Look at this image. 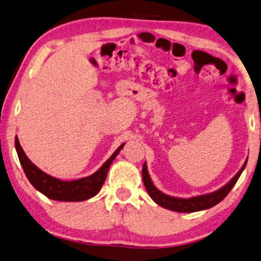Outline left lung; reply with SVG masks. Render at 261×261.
Wrapping results in <instances>:
<instances>
[{"label": "left lung", "mask_w": 261, "mask_h": 261, "mask_svg": "<svg viewBox=\"0 0 261 261\" xmlns=\"http://www.w3.org/2000/svg\"><path fill=\"white\" fill-rule=\"evenodd\" d=\"M247 163V160L245 163L243 164L241 170L234 174V177L231 178V180L225 184L224 186H222L215 192H212V193L202 194V195H196L192 196L189 199L184 198H176V196H171L161 192L157 187L153 185L150 176H149L148 169H147V163L143 164L142 168V179L143 184L146 186V190L148 194L150 195V198L155 201L157 204H160L161 207L170 209V211L178 212V213H194V212H200L204 211V209L214 207L215 204L221 202L228 193L231 191L234 184L237 182L238 178L241 177L243 171H244L245 166Z\"/></svg>", "instance_id": "8db88e82"}]
</instances>
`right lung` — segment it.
I'll return each mask as SVG.
<instances>
[{
  "label": "right lung",
  "instance_id": "1",
  "mask_svg": "<svg viewBox=\"0 0 261 261\" xmlns=\"http://www.w3.org/2000/svg\"><path fill=\"white\" fill-rule=\"evenodd\" d=\"M123 146H125V143H122L112 153V156L91 176L80 178L77 180L65 181L61 180V179L49 176V174L45 173L44 171H41L38 166L34 165L28 159V156L25 155L24 150L19 144L18 138L17 136L15 138V147L20 165H22L29 181L32 184L34 189L46 195L48 199L69 202L84 201V200L90 199L98 194V192L100 191L102 184L105 181L106 176H108L110 165L112 164V162L118 156V153L120 152Z\"/></svg>",
  "mask_w": 261,
  "mask_h": 261
}]
</instances>
